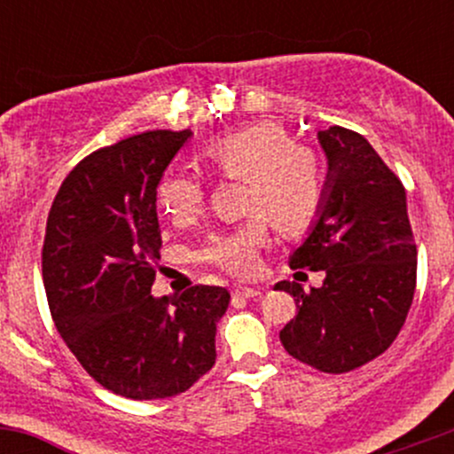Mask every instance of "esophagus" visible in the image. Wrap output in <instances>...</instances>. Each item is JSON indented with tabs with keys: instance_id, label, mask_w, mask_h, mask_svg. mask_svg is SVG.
<instances>
[{
	"instance_id": "esophagus-1",
	"label": "esophagus",
	"mask_w": 454,
	"mask_h": 454,
	"mask_svg": "<svg viewBox=\"0 0 454 454\" xmlns=\"http://www.w3.org/2000/svg\"><path fill=\"white\" fill-rule=\"evenodd\" d=\"M232 296H235V299H256V296H261V290L259 287L235 286L232 287Z\"/></svg>"
}]
</instances>
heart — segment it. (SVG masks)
<instances>
[{"label": "heart", "instance_id": "obj_1", "mask_svg": "<svg viewBox=\"0 0 454 454\" xmlns=\"http://www.w3.org/2000/svg\"><path fill=\"white\" fill-rule=\"evenodd\" d=\"M201 160L219 176L246 182L244 208L253 215L237 226L213 232L201 248L206 263L237 277L256 270L270 223L281 235L299 237L314 226L323 210V162L272 122L210 140L201 149ZM155 198L160 210L173 222L189 223L201 213L204 189L198 177L171 173L158 184Z\"/></svg>", "mask_w": 454, "mask_h": 454}]
</instances>
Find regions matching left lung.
<instances>
[{
  "instance_id": "obj_1",
  "label": "left lung",
  "mask_w": 454,
  "mask_h": 454,
  "mask_svg": "<svg viewBox=\"0 0 454 454\" xmlns=\"http://www.w3.org/2000/svg\"><path fill=\"white\" fill-rule=\"evenodd\" d=\"M327 155L325 204L290 268L323 270L309 292L296 281L274 290L294 296V320L278 333L292 358L347 373L391 347L415 294L418 248L406 213V191L373 146L356 131H318Z\"/></svg>"
}]
</instances>
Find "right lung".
<instances>
[{
    "instance_id": "1",
    "label": "right lung",
    "mask_w": 454,
    "mask_h": 454,
    "mask_svg": "<svg viewBox=\"0 0 454 454\" xmlns=\"http://www.w3.org/2000/svg\"><path fill=\"white\" fill-rule=\"evenodd\" d=\"M191 129L131 136L81 160L45 226L43 286L59 333L87 373L116 395L164 400L213 369L231 294L195 286L155 299V189Z\"/></svg>"
}]
</instances>
